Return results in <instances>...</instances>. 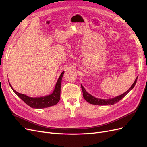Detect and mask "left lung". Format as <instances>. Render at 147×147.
Segmentation results:
<instances>
[{
	"label": "left lung",
	"mask_w": 147,
	"mask_h": 147,
	"mask_svg": "<svg viewBox=\"0 0 147 147\" xmlns=\"http://www.w3.org/2000/svg\"><path fill=\"white\" fill-rule=\"evenodd\" d=\"M137 77L136 78L134 82L133 83V84H132V86H131V88L129 89V90L127 91H126L125 92L123 93V94H122L121 95H119V96H118L117 97H114V98L109 99H97V98H96V97H94V96H92L90 94H89V93H88L86 91L85 89L83 88V86H82V91H83V96L84 99H85L88 102H89V103L91 104L98 105H113L117 103V102H119L120 100H121L123 98V97L127 94L131 90H132V89L134 88V86L136 85V83L137 82Z\"/></svg>",
	"instance_id": "8db88e82"
}]
</instances>
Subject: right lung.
Instances as JSON below:
<instances>
[{
	"mask_svg": "<svg viewBox=\"0 0 147 147\" xmlns=\"http://www.w3.org/2000/svg\"><path fill=\"white\" fill-rule=\"evenodd\" d=\"M64 71L61 73L60 77L56 82L55 90L52 92V94L45 96L44 97H30L25 94H21L16 92L10 84V86L13 91L15 92V94L18 96L21 99L23 100L26 104H28L30 107L34 109H43L47 108L48 107L55 105L58 103L60 100V94H61V85L62 78H63Z\"/></svg>",
	"mask_w": 147,
	"mask_h": 147,
	"instance_id": "obj_1",
	"label": "right lung"
}]
</instances>
